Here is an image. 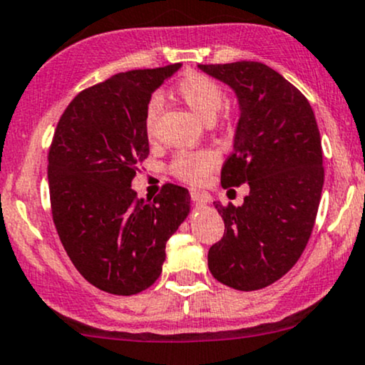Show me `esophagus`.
I'll return each instance as SVG.
<instances>
[{
    "label": "esophagus",
    "instance_id": "esophagus-1",
    "mask_svg": "<svg viewBox=\"0 0 365 365\" xmlns=\"http://www.w3.org/2000/svg\"><path fill=\"white\" fill-rule=\"evenodd\" d=\"M191 198L192 201H196V205H200V207H207V205H210V200H212L208 192L196 190H191Z\"/></svg>",
    "mask_w": 365,
    "mask_h": 365
}]
</instances>
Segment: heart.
Returning a JSON list of instances; mask_svg holds the SVG:
<instances>
[{
	"label": "heart",
	"mask_w": 365,
	"mask_h": 365,
	"mask_svg": "<svg viewBox=\"0 0 365 365\" xmlns=\"http://www.w3.org/2000/svg\"><path fill=\"white\" fill-rule=\"evenodd\" d=\"M174 96L184 102L196 115H200L203 121L212 123L215 119L218 110L222 109L225 101V92L222 85L212 76L198 71H187L178 80L174 87ZM158 113L157 98H152L145 107V131L148 135L153 133L155 119ZM222 119L227 121L229 113L224 110ZM217 164V158L212 152L200 150V152H181L174 157L170 170L175 178L190 184H200L205 178L212 173Z\"/></svg>",
	"instance_id": "1"
}]
</instances>
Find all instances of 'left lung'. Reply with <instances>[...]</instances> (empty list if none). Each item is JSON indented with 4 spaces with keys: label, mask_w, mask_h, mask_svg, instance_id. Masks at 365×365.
I'll return each mask as SVG.
<instances>
[{
    "label": "left lung",
    "mask_w": 365,
    "mask_h": 365,
    "mask_svg": "<svg viewBox=\"0 0 365 365\" xmlns=\"http://www.w3.org/2000/svg\"><path fill=\"white\" fill-rule=\"evenodd\" d=\"M198 68L229 85L241 110L222 186H250L241 207L213 201L225 232L208 268L235 290L264 289L297 263L314 227L324 182L318 123L307 98L267 64Z\"/></svg>",
    "instance_id": "1"
}]
</instances>
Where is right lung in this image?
I'll return each instance as SVG.
<instances>
[{"mask_svg": "<svg viewBox=\"0 0 365 365\" xmlns=\"http://www.w3.org/2000/svg\"><path fill=\"white\" fill-rule=\"evenodd\" d=\"M181 63L118 73L66 107L51 143V210L64 251L85 280L133 295L160 277L165 242L186 220L191 196L165 184L153 201L136 198V164L148 157L145 107Z\"/></svg>", "mask_w": 365, "mask_h": 365, "instance_id": "add662e5", "label": "right lung"}]
</instances>
